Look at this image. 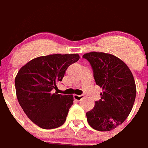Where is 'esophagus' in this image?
Masks as SVG:
<instances>
[{
    "instance_id": "34e87169",
    "label": "esophagus",
    "mask_w": 148,
    "mask_h": 148,
    "mask_svg": "<svg viewBox=\"0 0 148 148\" xmlns=\"http://www.w3.org/2000/svg\"><path fill=\"white\" fill-rule=\"evenodd\" d=\"M73 97H74V99H75V100L80 101L84 98V95H74V96H73Z\"/></svg>"
}]
</instances>
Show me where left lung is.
<instances>
[{
	"instance_id": "obj_1",
	"label": "left lung",
	"mask_w": 148,
	"mask_h": 148,
	"mask_svg": "<svg viewBox=\"0 0 148 148\" xmlns=\"http://www.w3.org/2000/svg\"><path fill=\"white\" fill-rule=\"evenodd\" d=\"M95 83L101 87V99L86 113L89 125L99 131H109L122 124L133 108L136 87L131 71L113 55L98 52L86 53Z\"/></svg>"
}]
</instances>
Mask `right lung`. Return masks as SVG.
Listing matches in <instances>:
<instances>
[{"mask_svg":"<svg viewBox=\"0 0 148 148\" xmlns=\"http://www.w3.org/2000/svg\"><path fill=\"white\" fill-rule=\"evenodd\" d=\"M80 58L78 54L40 56L22 66L15 78L18 102L32 122L43 129H54L65 122L73 95L53 92L68 66Z\"/></svg>","mask_w":148,"mask_h":148,"instance_id":"add662e5","label":"right lung"}]
</instances>
